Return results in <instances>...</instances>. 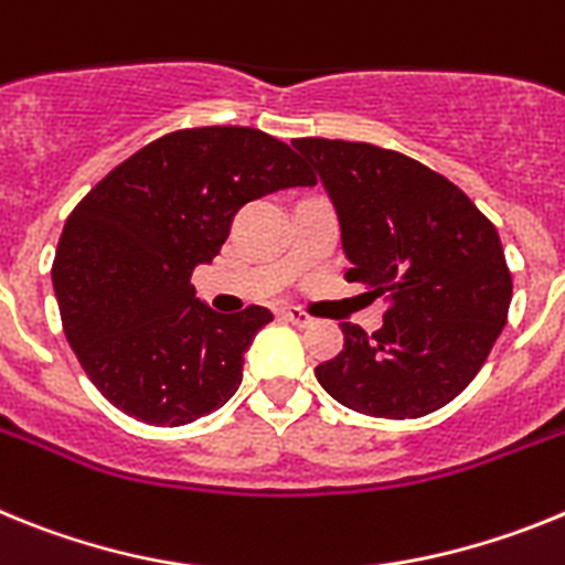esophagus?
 I'll return each mask as SVG.
<instances>
[{
  "label": "esophagus",
  "mask_w": 565,
  "mask_h": 565,
  "mask_svg": "<svg viewBox=\"0 0 565 565\" xmlns=\"http://www.w3.org/2000/svg\"><path fill=\"white\" fill-rule=\"evenodd\" d=\"M284 321L296 323V327H312L316 318H312L307 310H301V307H289V310H284Z\"/></svg>",
  "instance_id": "obj_1"
}]
</instances>
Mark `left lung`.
I'll return each mask as SVG.
<instances>
[{
	"instance_id": "obj_1",
	"label": "left lung",
	"mask_w": 565,
	"mask_h": 565,
	"mask_svg": "<svg viewBox=\"0 0 565 565\" xmlns=\"http://www.w3.org/2000/svg\"><path fill=\"white\" fill-rule=\"evenodd\" d=\"M341 222L347 281L384 296V327L341 323L343 350L316 366L338 404L370 418H424L472 384L512 303L503 244L475 201L420 161L343 139H296Z\"/></svg>"
}]
</instances>
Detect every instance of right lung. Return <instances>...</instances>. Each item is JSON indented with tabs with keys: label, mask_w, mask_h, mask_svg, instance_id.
<instances>
[{
	"label": "right lung",
	"mask_w": 565,
	"mask_h": 565,
	"mask_svg": "<svg viewBox=\"0 0 565 565\" xmlns=\"http://www.w3.org/2000/svg\"><path fill=\"white\" fill-rule=\"evenodd\" d=\"M316 184L255 127H188L141 147L67 215L53 289L67 343L116 409L184 426L235 395L264 307L218 316L190 284L253 199Z\"/></svg>",
	"instance_id": "obj_1"
}]
</instances>
